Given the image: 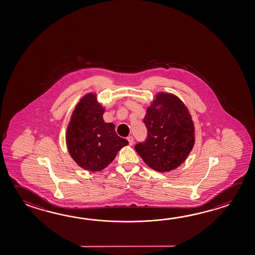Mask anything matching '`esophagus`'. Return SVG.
<instances>
[{
    "label": "esophagus",
    "mask_w": 255,
    "mask_h": 255,
    "mask_svg": "<svg viewBox=\"0 0 255 255\" xmlns=\"http://www.w3.org/2000/svg\"><path fill=\"white\" fill-rule=\"evenodd\" d=\"M127 139H128V141H129V144L132 145L134 143V139H133L132 136H129V137L127 138Z\"/></svg>",
    "instance_id": "esophagus-1"
}]
</instances>
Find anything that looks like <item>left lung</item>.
Here are the masks:
<instances>
[{
    "label": "left lung",
    "instance_id": "obj_1",
    "mask_svg": "<svg viewBox=\"0 0 255 255\" xmlns=\"http://www.w3.org/2000/svg\"><path fill=\"white\" fill-rule=\"evenodd\" d=\"M143 123L147 137L134 147L140 158L159 172L178 168L195 141L194 125L187 107L177 96L160 93L148 108Z\"/></svg>",
    "mask_w": 255,
    "mask_h": 255
}]
</instances>
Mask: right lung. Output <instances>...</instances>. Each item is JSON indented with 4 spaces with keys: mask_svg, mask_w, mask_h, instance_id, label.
<instances>
[{
    "mask_svg": "<svg viewBox=\"0 0 255 255\" xmlns=\"http://www.w3.org/2000/svg\"><path fill=\"white\" fill-rule=\"evenodd\" d=\"M104 108L95 95L84 96L73 113L67 130V144L73 159L81 168L99 171L114 160L117 152L128 145L118 136L115 125L103 119Z\"/></svg>",
    "mask_w": 255,
    "mask_h": 255,
    "instance_id": "add662e5",
    "label": "right lung"
}]
</instances>
